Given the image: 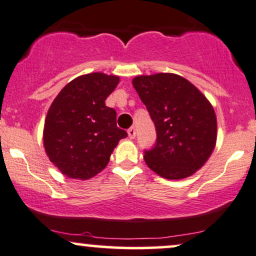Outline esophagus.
Wrapping results in <instances>:
<instances>
[{
  "instance_id": "obj_1",
  "label": "esophagus",
  "mask_w": 256,
  "mask_h": 256,
  "mask_svg": "<svg viewBox=\"0 0 256 256\" xmlns=\"http://www.w3.org/2000/svg\"><path fill=\"white\" fill-rule=\"evenodd\" d=\"M135 135H136V132H135V128L134 127H130L128 129V136L129 139H134Z\"/></svg>"
}]
</instances>
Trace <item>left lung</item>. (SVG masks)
I'll return each mask as SVG.
<instances>
[{
  "instance_id": "8db88e82",
  "label": "left lung",
  "mask_w": 256,
  "mask_h": 256,
  "mask_svg": "<svg viewBox=\"0 0 256 256\" xmlns=\"http://www.w3.org/2000/svg\"><path fill=\"white\" fill-rule=\"evenodd\" d=\"M133 86L157 132L154 147L144 156L147 166L166 180L192 176L208 160L217 142L212 104L177 74L140 75Z\"/></svg>"
}]
</instances>
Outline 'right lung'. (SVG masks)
<instances>
[{"instance_id": "right-lung-1", "label": "right lung", "mask_w": 256, "mask_h": 256, "mask_svg": "<svg viewBox=\"0 0 256 256\" xmlns=\"http://www.w3.org/2000/svg\"><path fill=\"white\" fill-rule=\"evenodd\" d=\"M120 78L90 73L75 78L54 99L44 123L43 142L50 162L64 176L88 180L106 166L127 132L105 100Z\"/></svg>"}]
</instances>
